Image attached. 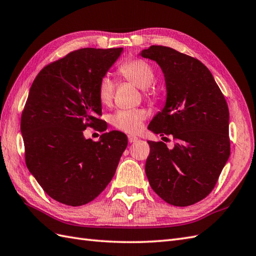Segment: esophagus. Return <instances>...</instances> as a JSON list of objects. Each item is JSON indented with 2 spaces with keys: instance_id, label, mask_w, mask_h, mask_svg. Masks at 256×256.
Segmentation results:
<instances>
[{
  "instance_id": "1",
  "label": "esophagus",
  "mask_w": 256,
  "mask_h": 256,
  "mask_svg": "<svg viewBox=\"0 0 256 256\" xmlns=\"http://www.w3.org/2000/svg\"><path fill=\"white\" fill-rule=\"evenodd\" d=\"M128 142H130V144H132V142H135L138 140V138H137L136 136H133V135H128Z\"/></svg>"
}]
</instances>
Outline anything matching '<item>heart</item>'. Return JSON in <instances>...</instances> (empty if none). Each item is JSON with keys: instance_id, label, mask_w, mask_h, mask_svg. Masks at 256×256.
I'll return each mask as SVG.
<instances>
[{"instance_id": "heart-1", "label": "heart", "mask_w": 256, "mask_h": 256, "mask_svg": "<svg viewBox=\"0 0 256 256\" xmlns=\"http://www.w3.org/2000/svg\"><path fill=\"white\" fill-rule=\"evenodd\" d=\"M119 74L126 81H130L137 88L144 90L148 98H152V100L158 98V90L152 85L156 78L154 69L147 62L140 60V58L126 60L120 66ZM114 90L116 82L108 74L104 76L98 84L97 93L100 102L104 106H109L112 102ZM146 116V111L144 109L120 110L111 118V123L116 128L123 130V132L136 133L140 130Z\"/></svg>"}]
</instances>
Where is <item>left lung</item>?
Masks as SVG:
<instances>
[{
  "instance_id": "8db88e82",
  "label": "left lung",
  "mask_w": 256,
  "mask_h": 256,
  "mask_svg": "<svg viewBox=\"0 0 256 256\" xmlns=\"http://www.w3.org/2000/svg\"><path fill=\"white\" fill-rule=\"evenodd\" d=\"M140 55L160 66L166 85V106L148 128L172 135L175 140L173 149L163 142H148L147 178L170 204H194L213 190L230 154L226 100L211 72L196 58L161 45H152Z\"/></svg>"
}]
</instances>
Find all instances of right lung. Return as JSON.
Returning <instances> with one entry per match:
<instances>
[{"mask_svg": "<svg viewBox=\"0 0 256 256\" xmlns=\"http://www.w3.org/2000/svg\"><path fill=\"white\" fill-rule=\"evenodd\" d=\"M123 48H81L52 62L32 83L22 114L26 164L50 198L66 206L93 201L112 180L128 137L119 130L100 142L83 130H106L98 84Z\"/></svg>", "mask_w": 256, "mask_h": 256, "instance_id": "1", "label": "right lung"}]
</instances>
